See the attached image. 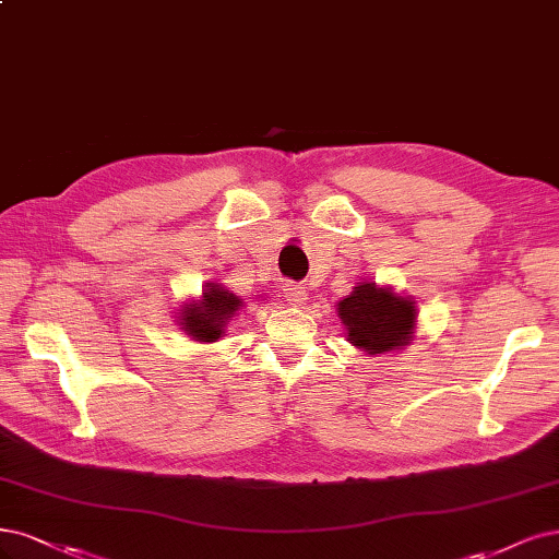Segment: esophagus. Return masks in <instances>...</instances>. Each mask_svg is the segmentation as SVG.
<instances>
[{"instance_id":"1","label":"esophagus","mask_w":559,"mask_h":559,"mask_svg":"<svg viewBox=\"0 0 559 559\" xmlns=\"http://www.w3.org/2000/svg\"><path fill=\"white\" fill-rule=\"evenodd\" d=\"M284 296L296 307H302V305H307V300H310L307 286H302V284H284Z\"/></svg>"}]
</instances>
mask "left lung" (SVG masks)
<instances>
[{
    "mask_svg": "<svg viewBox=\"0 0 559 559\" xmlns=\"http://www.w3.org/2000/svg\"><path fill=\"white\" fill-rule=\"evenodd\" d=\"M337 317L346 342L368 356L400 352L416 333V300L393 292V286L358 282L349 296L337 302Z\"/></svg>",
    "mask_w": 559,
    "mask_h": 559,
    "instance_id": "8db88e82",
    "label": "left lung"
}]
</instances>
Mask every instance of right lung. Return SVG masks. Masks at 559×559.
<instances>
[{
	"instance_id": "1",
	"label": "right lung",
	"mask_w": 559,
	"mask_h": 559,
	"mask_svg": "<svg viewBox=\"0 0 559 559\" xmlns=\"http://www.w3.org/2000/svg\"><path fill=\"white\" fill-rule=\"evenodd\" d=\"M245 300L219 282H205L203 294L180 305L178 325L199 344H213L224 337L230 317L242 310Z\"/></svg>"
}]
</instances>
